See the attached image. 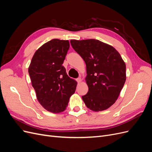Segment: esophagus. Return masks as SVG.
<instances>
[{
  "mask_svg": "<svg viewBox=\"0 0 152 152\" xmlns=\"http://www.w3.org/2000/svg\"><path fill=\"white\" fill-rule=\"evenodd\" d=\"M76 80H77V82H78V83H80V82L82 81V79H81V78H77V79H76Z\"/></svg>",
  "mask_w": 152,
  "mask_h": 152,
  "instance_id": "obj_1",
  "label": "esophagus"
}]
</instances>
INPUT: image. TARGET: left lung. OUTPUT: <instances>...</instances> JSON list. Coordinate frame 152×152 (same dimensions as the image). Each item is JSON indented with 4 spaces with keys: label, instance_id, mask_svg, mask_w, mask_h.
Segmentation results:
<instances>
[{
    "label": "left lung",
    "instance_id": "8db88e82",
    "mask_svg": "<svg viewBox=\"0 0 152 152\" xmlns=\"http://www.w3.org/2000/svg\"><path fill=\"white\" fill-rule=\"evenodd\" d=\"M70 43L86 65L89 90L82 96L86 107L94 112L107 110L117 99L126 80V66L121 54L98 40H71Z\"/></svg>",
    "mask_w": 152,
    "mask_h": 152
}]
</instances>
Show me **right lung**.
<instances>
[{
	"label": "right lung",
	"mask_w": 152,
	"mask_h": 152,
	"mask_svg": "<svg viewBox=\"0 0 152 152\" xmlns=\"http://www.w3.org/2000/svg\"><path fill=\"white\" fill-rule=\"evenodd\" d=\"M69 48L68 40H50L36 50L28 68L37 98L52 113L65 110L76 89L77 82L68 76L63 66Z\"/></svg>",
	"instance_id": "obj_1"
}]
</instances>
